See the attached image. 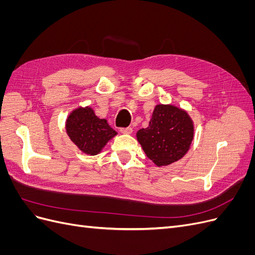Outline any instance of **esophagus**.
<instances>
[{"mask_svg":"<svg viewBox=\"0 0 255 255\" xmlns=\"http://www.w3.org/2000/svg\"><path fill=\"white\" fill-rule=\"evenodd\" d=\"M120 132L122 134H132L133 133V128L130 127H128V128H120Z\"/></svg>","mask_w":255,"mask_h":255,"instance_id":"esophagus-1","label":"esophagus"}]
</instances>
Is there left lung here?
I'll use <instances>...</instances> for the list:
<instances>
[{
	"instance_id": "1",
	"label": "left lung",
	"mask_w": 255,
	"mask_h": 255,
	"mask_svg": "<svg viewBox=\"0 0 255 255\" xmlns=\"http://www.w3.org/2000/svg\"><path fill=\"white\" fill-rule=\"evenodd\" d=\"M145 155L157 166L181 159L194 139V123L188 114L173 105H156L149 127L137 132Z\"/></svg>"
}]
</instances>
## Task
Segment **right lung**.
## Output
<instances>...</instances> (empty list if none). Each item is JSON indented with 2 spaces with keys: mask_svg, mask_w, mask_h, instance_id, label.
I'll return each mask as SVG.
<instances>
[{
  "mask_svg": "<svg viewBox=\"0 0 255 255\" xmlns=\"http://www.w3.org/2000/svg\"><path fill=\"white\" fill-rule=\"evenodd\" d=\"M66 130L78 148L89 155L101 152L107 141L117 135L105 119H100L90 107H79L67 119Z\"/></svg>",
  "mask_w": 255,
  "mask_h": 255,
  "instance_id": "right-lung-1",
  "label": "right lung"
}]
</instances>
